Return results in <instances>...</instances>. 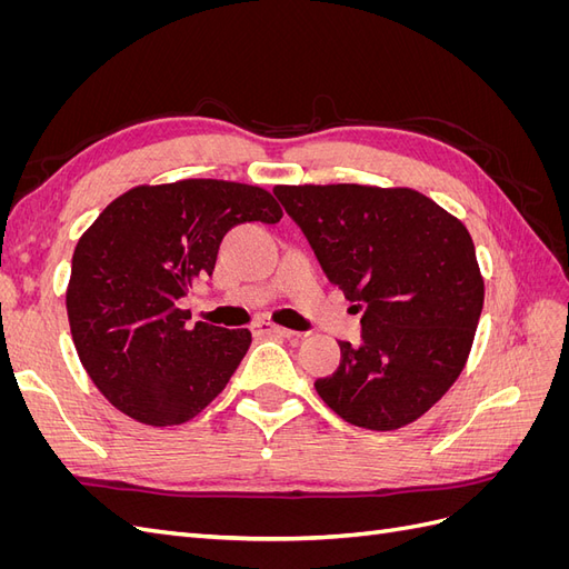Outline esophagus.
<instances>
[{
    "instance_id": "esophagus-1",
    "label": "esophagus",
    "mask_w": 569,
    "mask_h": 569,
    "mask_svg": "<svg viewBox=\"0 0 569 569\" xmlns=\"http://www.w3.org/2000/svg\"><path fill=\"white\" fill-rule=\"evenodd\" d=\"M253 335L256 337H284V339H291V337H297V332H291V330H287V327H280V325H272V322H266V320H261V322H256L253 327Z\"/></svg>"
}]
</instances>
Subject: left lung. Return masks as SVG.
I'll use <instances>...</instances> for the list:
<instances>
[{
  "label": "left lung",
  "mask_w": 569,
  "mask_h": 569,
  "mask_svg": "<svg viewBox=\"0 0 569 569\" xmlns=\"http://www.w3.org/2000/svg\"><path fill=\"white\" fill-rule=\"evenodd\" d=\"M327 280L353 301L360 341L316 382L347 422L399 429L451 389L485 303L475 244L462 222L412 189L360 184L274 187Z\"/></svg>",
  "instance_id": "1"
}]
</instances>
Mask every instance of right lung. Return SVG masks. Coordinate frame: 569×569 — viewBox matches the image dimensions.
<instances>
[{"label":"right lung","instance_id":"obj_1","mask_svg":"<svg viewBox=\"0 0 569 569\" xmlns=\"http://www.w3.org/2000/svg\"><path fill=\"white\" fill-rule=\"evenodd\" d=\"M282 218L266 189L222 180L134 187L80 237L66 291L80 363L137 422L180 425L226 389L249 330L197 322L178 301L216 268L222 237Z\"/></svg>","mask_w":569,"mask_h":569}]
</instances>
